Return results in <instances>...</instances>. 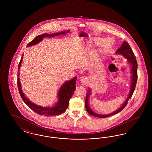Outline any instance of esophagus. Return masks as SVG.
I'll list each match as a JSON object with an SVG mask.
<instances>
[{
    "instance_id": "obj_1",
    "label": "esophagus",
    "mask_w": 152,
    "mask_h": 152,
    "mask_svg": "<svg viewBox=\"0 0 152 152\" xmlns=\"http://www.w3.org/2000/svg\"><path fill=\"white\" fill-rule=\"evenodd\" d=\"M80 80L83 84H85L87 83V81H88V79L86 76H82L80 77Z\"/></svg>"
}]
</instances>
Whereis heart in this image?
Here are the masks:
<instances>
[{"mask_svg": "<svg viewBox=\"0 0 152 152\" xmlns=\"http://www.w3.org/2000/svg\"><path fill=\"white\" fill-rule=\"evenodd\" d=\"M102 42H103V43L102 44L103 47L105 48H108L109 47L111 46L112 44H113V40L112 39L110 38L107 39L103 42V39L100 37H97L94 39L92 43L94 45H101Z\"/></svg>", "mask_w": 152, "mask_h": 152, "instance_id": "b5f03b06", "label": "heart"}]
</instances>
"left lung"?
Listing matches in <instances>:
<instances>
[{
    "label": "left lung",
    "instance_id": "obj_1",
    "mask_svg": "<svg viewBox=\"0 0 152 152\" xmlns=\"http://www.w3.org/2000/svg\"><path fill=\"white\" fill-rule=\"evenodd\" d=\"M116 53L123 55V56L128 60V62L130 63L131 65H132V84H131V87H130V93L129 94V96H128L127 99L126 100V101H125V102L123 104V105L118 110H117L116 111L113 112L111 114H108V115H98L97 113H94L90 109L89 105H88V97H89V95L90 94V92H91V90L89 89L88 92L87 94L86 99V110H87L88 113H89L91 115L95 116L96 117L106 118V117H108L110 116L115 115L117 113H118V112H121L123 109L126 106L128 101L129 100V99L132 97L133 94L134 92V91L135 89V88H136L138 77L137 62L136 61V58H135V56H134L133 51L130 48V45L126 42H124L123 43V45H121V47L117 50Z\"/></svg>",
    "mask_w": 152,
    "mask_h": 152
}]
</instances>
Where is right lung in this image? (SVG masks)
Here are the masks:
<instances>
[{"instance_id": "1", "label": "right lung", "mask_w": 152, "mask_h": 152, "mask_svg": "<svg viewBox=\"0 0 152 152\" xmlns=\"http://www.w3.org/2000/svg\"><path fill=\"white\" fill-rule=\"evenodd\" d=\"M69 32V30L66 31H62L61 32H58L56 34H44L41 35L36 36V37L30 42L29 43L27 44V47L31 46L32 45H35L36 44L38 43L39 42H41L44 37H54L55 36H58L60 35L65 34L66 32ZM23 56V55H22ZM22 60L23 58H21L20 61L18 65V73L19 72L20 67L22 65ZM19 76V74H18ZM77 80V76H76L75 78L72 80L66 81L65 83L60 88L58 94V102L55 105V107L52 108H44L40 106H37L35 104L32 103V102L29 101L27 98L24 96V94L22 92V88H21V84L20 83L19 78L18 77L17 78V84L18 87L20 95L22 97L23 101L26 103V104L29 107V108L31 109L33 111L36 112V113L40 115H44V116H56L60 114H62L66 110V109L68 107L69 104V101L72 97L73 94L76 89V82Z\"/></svg>"}]
</instances>
